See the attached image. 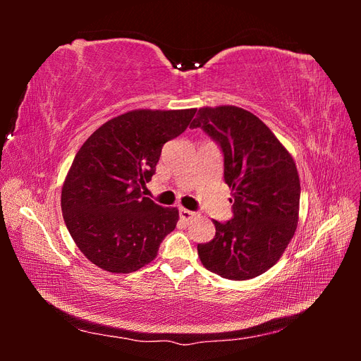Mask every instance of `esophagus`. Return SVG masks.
<instances>
[{
    "mask_svg": "<svg viewBox=\"0 0 361 361\" xmlns=\"http://www.w3.org/2000/svg\"><path fill=\"white\" fill-rule=\"evenodd\" d=\"M179 216H180V220H183V221H191L192 218L197 216V214L192 212V211H188V209H183V207H180V209H179Z\"/></svg>",
    "mask_w": 361,
    "mask_h": 361,
    "instance_id": "1",
    "label": "esophagus"
}]
</instances>
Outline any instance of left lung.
<instances>
[{
  "mask_svg": "<svg viewBox=\"0 0 361 361\" xmlns=\"http://www.w3.org/2000/svg\"><path fill=\"white\" fill-rule=\"evenodd\" d=\"M190 128L220 145L233 197L232 220H214L215 238L197 245L203 267L228 280L264 274L297 231L301 187L293 158L259 117L239 106H203Z\"/></svg>",
  "mask_w": 361,
  "mask_h": 361,
  "instance_id": "obj_1",
  "label": "left lung"
}]
</instances>
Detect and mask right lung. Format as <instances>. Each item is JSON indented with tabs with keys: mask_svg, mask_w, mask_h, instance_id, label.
<instances>
[{
	"mask_svg": "<svg viewBox=\"0 0 361 361\" xmlns=\"http://www.w3.org/2000/svg\"><path fill=\"white\" fill-rule=\"evenodd\" d=\"M190 110H133L108 120L75 155L61 188L68 231L92 264L129 274L150 264L179 220L145 197L162 146L188 128Z\"/></svg>",
	"mask_w": 361,
	"mask_h": 361,
	"instance_id": "1",
	"label": "right lung"
}]
</instances>
